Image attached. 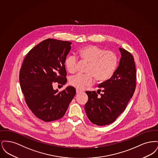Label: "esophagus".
I'll return each mask as SVG.
<instances>
[{"mask_svg":"<svg viewBox=\"0 0 158 158\" xmlns=\"http://www.w3.org/2000/svg\"><path fill=\"white\" fill-rule=\"evenodd\" d=\"M82 91L81 90H79V89H76V94H81V93H82Z\"/></svg>","mask_w":158,"mask_h":158,"instance_id":"1","label":"esophagus"}]
</instances>
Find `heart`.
I'll list each match as a JSON object with an SVG mask.
<instances>
[{"label":"heart","mask_w":158,"mask_h":158,"mask_svg":"<svg viewBox=\"0 0 158 158\" xmlns=\"http://www.w3.org/2000/svg\"><path fill=\"white\" fill-rule=\"evenodd\" d=\"M79 55L83 61L88 63L86 73L87 75L77 74L69 79L71 86L77 89H82L93 84L94 79L98 82H103L113 76L118 64V59L115 53L106 52L94 45L83 47ZM68 72L75 73L77 68V60L75 56H69L65 61Z\"/></svg>","instance_id":"heart-1"}]
</instances>
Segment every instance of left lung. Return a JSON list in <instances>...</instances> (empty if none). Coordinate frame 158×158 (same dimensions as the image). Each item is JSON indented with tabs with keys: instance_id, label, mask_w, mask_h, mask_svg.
<instances>
[{
	"instance_id": "8db88e82",
	"label": "left lung",
	"mask_w": 158,
	"mask_h": 158,
	"mask_svg": "<svg viewBox=\"0 0 158 158\" xmlns=\"http://www.w3.org/2000/svg\"><path fill=\"white\" fill-rule=\"evenodd\" d=\"M121 57L119 66L112 77L99 85L95 91H86L88 101L85 110L89 120L94 124L102 126L110 124L123 113L132 98L135 89L136 70L132 54L119 48Z\"/></svg>"
}]
</instances>
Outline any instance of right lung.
Here are the masks:
<instances>
[{
	"instance_id": "1",
	"label": "right lung",
	"mask_w": 158,
	"mask_h": 158,
	"mask_svg": "<svg viewBox=\"0 0 158 158\" xmlns=\"http://www.w3.org/2000/svg\"><path fill=\"white\" fill-rule=\"evenodd\" d=\"M71 44L52 38L43 41L27 54L19 72L27 104L37 117L46 122L63 117L76 95L73 86L61 92L53 88V82H67L64 63Z\"/></svg>"
}]
</instances>
